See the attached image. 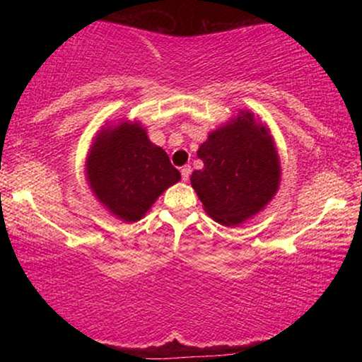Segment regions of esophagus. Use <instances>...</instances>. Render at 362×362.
Returning <instances> with one entry per match:
<instances>
[{
	"label": "esophagus",
	"instance_id": "obj_1",
	"mask_svg": "<svg viewBox=\"0 0 362 362\" xmlns=\"http://www.w3.org/2000/svg\"><path fill=\"white\" fill-rule=\"evenodd\" d=\"M190 172H192V170H190L189 165H185V167H182V168H180V173H182V180H184V182L189 180V177H190Z\"/></svg>",
	"mask_w": 362,
	"mask_h": 362
}]
</instances>
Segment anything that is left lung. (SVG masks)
I'll list each match as a JSON object with an SVG mask.
<instances>
[{
  "label": "left lung",
  "mask_w": 362,
  "mask_h": 362,
  "mask_svg": "<svg viewBox=\"0 0 362 362\" xmlns=\"http://www.w3.org/2000/svg\"><path fill=\"white\" fill-rule=\"evenodd\" d=\"M197 156L190 184L214 221L236 226L260 213L279 189L281 163L276 144L264 124L240 112L209 134Z\"/></svg>",
  "instance_id": "1"
}]
</instances>
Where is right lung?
<instances>
[{"instance_id":"1","label":"right lung","mask_w":362,"mask_h":362,"mask_svg":"<svg viewBox=\"0 0 362 362\" xmlns=\"http://www.w3.org/2000/svg\"><path fill=\"white\" fill-rule=\"evenodd\" d=\"M86 178L95 197L126 223L139 221L180 172L148 139L139 122H122L98 132L86 158Z\"/></svg>"}]
</instances>
